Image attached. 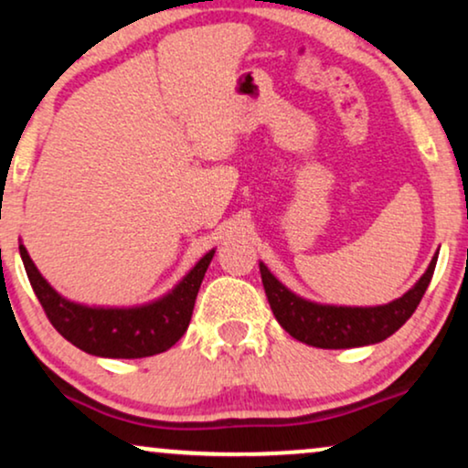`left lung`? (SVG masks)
<instances>
[{
	"mask_svg": "<svg viewBox=\"0 0 468 468\" xmlns=\"http://www.w3.org/2000/svg\"><path fill=\"white\" fill-rule=\"evenodd\" d=\"M436 259H431L430 268L419 278L410 292L384 306H326L298 298L289 289L278 282L271 271L259 263L265 295L271 306V313L282 328L293 339L306 346L322 347V350H346V347L369 346L384 341L387 336L404 326L412 313L421 303L434 274Z\"/></svg>",
	"mask_w": 468,
	"mask_h": 468,
	"instance_id": "8db88e82",
	"label": "left lung"
}]
</instances>
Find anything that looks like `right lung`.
<instances>
[{
    "instance_id": "1",
    "label": "right lung",
    "mask_w": 468,
    "mask_h": 468,
    "mask_svg": "<svg viewBox=\"0 0 468 468\" xmlns=\"http://www.w3.org/2000/svg\"><path fill=\"white\" fill-rule=\"evenodd\" d=\"M29 285L51 326L92 356L144 358L165 352L190 326L194 303L216 250H209L183 281L157 303L135 309H92L69 303L40 276L26 246H19Z\"/></svg>"
}]
</instances>
